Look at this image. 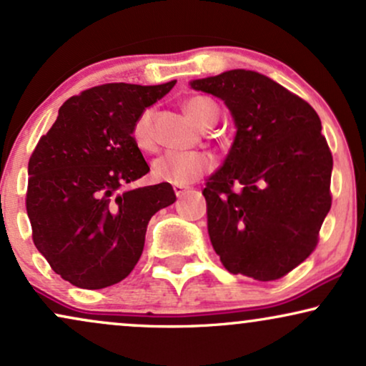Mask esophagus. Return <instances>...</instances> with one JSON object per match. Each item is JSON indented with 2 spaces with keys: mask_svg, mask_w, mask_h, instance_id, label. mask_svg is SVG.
I'll list each match as a JSON object with an SVG mask.
<instances>
[{
  "mask_svg": "<svg viewBox=\"0 0 366 366\" xmlns=\"http://www.w3.org/2000/svg\"><path fill=\"white\" fill-rule=\"evenodd\" d=\"M173 190H174V195L179 198V197H183L184 193L188 192V187H182V184H174V187H173Z\"/></svg>",
  "mask_w": 366,
  "mask_h": 366,
  "instance_id": "1",
  "label": "esophagus"
}]
</instances>
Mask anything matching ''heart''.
<instances>
[{
	"label": "heart",
	"instance_id": "1",
	"mask_svg": "<svg viewBox=\"0 0 366 366\" xmlns=\"http://www.w3.org/2000/svg\"><path fill=\"white\" fill-rule=\"evenodd\" d=\"M184 110L190 114L200 127L209 129L219 119V108L214 102L204 97H193L184 103ZM154 112L146 110L134 125V141L141 149L154 147V130H152ZM214 168L210 156L202 152H176L168 151L152 162V178L162 183L190 184L200 176Z\"/></svg>",
	"mask_w": 366,
	"mask_h": 366
}]
</instances>
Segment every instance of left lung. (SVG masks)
I'll use <instances>...</instances> for the list:
<instances>
[{"instance_id":"1","label":"left lung","mask_w":366,"mask_h":366,"mask_svg":"<svg viewBox=\"0 0 366 366\" xmlns=\"http://www.w3.org/2000/svg\"><path fill=\"white\" fill-rule=\"evenodd\" d=\"M220 98L236 135L207 179V227L225 269L282 278L317 244L331 209L332 156L315 110L268 76L247 69L193 79Z\"/></svg>"}]
</instances>
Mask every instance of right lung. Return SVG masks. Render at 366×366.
I'll use <instances>...</instances> for the list:
<instances>
[{
	"label": "right lung",
	"instance_id": "1",
	"mask_svg": "<svg viewBox=\"0 0 366 366\" xmlns=\"http://www.w3.org/2000/svg\"><path fill=\"white\" fill-rule=\"evenodd\" d=\"M174 84L110 83L69 98L30 157L26 214L35 247L74 287L122 282L141 258L149 220L174 204L169 183L127 188L149 173L135 122Z\"/></svg>",
	"mask_w": 366,
	"mask_h": 366
}]
</instances>
